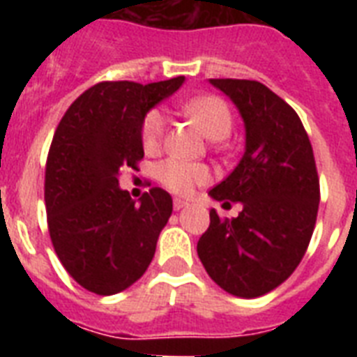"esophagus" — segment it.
<instances>
[{
	"label": "esophagus",
	"instance_id": "obj_1",
	"mask_svg": "<svg viewBox=\"0 0 357 357\" xmlns=\"http://www.w3.org/2000/svg\"><path fill=\"white\" fill-rule=\"evenodd\" d=\"M185 207H189V202L181 200V198H174V209H176V211L185 209Z\"/></svg>",
	"mask_w": 357,
	"mask_h": 357
}]
</instances>
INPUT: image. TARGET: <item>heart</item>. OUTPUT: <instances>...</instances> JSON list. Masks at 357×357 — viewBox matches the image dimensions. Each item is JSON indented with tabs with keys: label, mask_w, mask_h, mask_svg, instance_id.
Returning <instances> with one entry per match:
<instances>
[{
	"label": "heart",
	"mask_w": 357,
	"mask_h": 357,
	"mask_svg": "<svg viewBox=\"0 0 357 357\" xmlns=\"http://www.w3.org/2000/svg\"><path fill=\"white\" fill-rule=\"evenodd\" d=\"M183 113L200 128V131L207 139L220 140L228 137L234 126V116L229 111L228 103L218 96H198L183 103ZM167 128V119L159 109H151L142 120V146L146 151H153L159 148ZM157 179L167 189L178 195H187L195 189L196 185L209 181V170L204 165L183 161L178 157L162 161L155 170Z\"/></svg>",
	"instance_id": "b5f03b06"
}]
</instances>
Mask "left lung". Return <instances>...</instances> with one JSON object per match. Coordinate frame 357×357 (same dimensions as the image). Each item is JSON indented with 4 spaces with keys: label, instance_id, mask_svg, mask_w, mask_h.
<instances>
[{
    "label": "left lung",
    "instance_id": "left-lung-1",
    "mask_svg": "<svg viewBox=\"0 0 357 357\" xmlns=\"http://www.w3.org/2000/svg\"><path fill=\"white\" fill-rule=\"evenodd\" d=\"M209 83L234 102L244 122L243 157L209 196L241 202L243 211L229 220L211 209L196 250L218 287L257 298L282 285L307 250L321 200L315 157L298 114L263 83Z\"/></svg>",
    "mask_w": 357,
    "mask_h": 357
}]
</instances>
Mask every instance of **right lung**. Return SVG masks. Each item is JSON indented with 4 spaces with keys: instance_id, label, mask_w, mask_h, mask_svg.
<instances>
[{
    "instance_id": "add662e5",
    "label": "right lung",
    "mask_w": 357,
    "mask_h": 357,
    "mask_svg": "<svg viewBox=\"0 0 357 357\" xmlns=\"http://www.w3.org/2000/svg\"><path fill=\"white\" fill-rule=\"evenodd\" d=\"M183 81L98 83L70 105L53 135L44 183L50 237L70 276L91 293H120L153 259L172 196L153 187L135 204L119 176L144 157L148 111Z\"/></svg>"
}]
</instances>
